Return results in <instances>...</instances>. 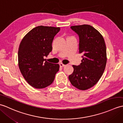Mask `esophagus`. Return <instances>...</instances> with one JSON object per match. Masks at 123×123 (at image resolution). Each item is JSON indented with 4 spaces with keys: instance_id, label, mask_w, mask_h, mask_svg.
<instances>
[{
    "instance_id": "34e87169",
    "label": "esophagus",
    "mask_w": 123,
    "mask_h": 123,
    "mask_svg": "<svg viewBox=\"0 0 123 123\" xmlns=\"http://www.w3.org/2000/svg\"><path fill=\"white\" fill-rule=\"evenodd\" d=\"M59 65H60V67H65V66H66V65L64 64H63L62 63H60V64H59Z\"/></svg>"
}]
</instances>
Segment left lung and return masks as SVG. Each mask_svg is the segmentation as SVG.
<instances>
[{
	"mask_svg": "<svg viewBox=\"0 0 123 123\" xmlns=\"http://www.w3.org/2000/svg\"><path fill=\"white\" fill-rule=\"evenodd\" d=\"M79 37V53L82 55L79 66L73 65L74 72L69 76L72 86L85 90L95 86L105 71L106 47L103 36L89 25L72 26Z\"/></svg>",
	"mask_w": 123,
	"mask_h": 123,
	"instance_id": "left-lung-1",
	"label": "left lung"
}]
</instances>
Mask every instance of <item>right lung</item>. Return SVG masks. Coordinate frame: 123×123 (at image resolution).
Instances as JSON below:
<instances>
[{
  "label": "right lung",
  "mask_w": 123,
  "mask_h": 123,
  "mask_svg": "<svg viewBox=\"0 0 123 123\" xmlns=\"http://www.w3.org/2000/svg\"><path fill=\"white\" fill-rule=\"evenodd\" d=\"M60 27L38 26L30 31L19 44L18 67L28 84L37 89L52 84L59 64L49 63L44 59L52 49V44Z\"/></svg>",
  "instance_id": "obj_1"
}]
</instances>
